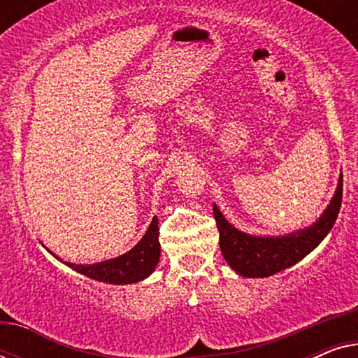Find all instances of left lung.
Wrapping results in <instances>:
<instances>
[{"mask_svg":"<svg viewBox=\"0 0 358 358\" xmlns=\"http://www.w3.org/2000/svg\"><path fill=\"white\" fill-rule=\"evenodd\" d=\"M342 202V176L331 203L311 227L285 236H254L228 223L217 205L213 215L220 231V249L224 261L241 277H268L295 266L306 257L334 227Z\"/></svg>","mask_w":358,"mask_h":358,"instance_id":"1","label":"left lung"}]
</instances>
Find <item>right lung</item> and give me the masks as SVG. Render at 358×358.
<instances>
[{"label":"right lung","mask_w":358,"mask_h":358,"mask_svg":"<svg viewBox=\"0 0 358 358\" xmlns=\"http://www.w3.org/2000/svg\"><path fill=\"white\" fill-rule=\"evenodd\" d=\"M159 228L158 218H153L148 231L140 239L138 244L129 252L122 254L119 257L109 259V261L97 264H73L63 262L73 271L83 273V275L94 278V280L115 283V285H125V283H135L145 280L150 277L159 262ZM58 259V257H57Z\"/></svg>","instance_id":"obj_1"}]
</instances>
